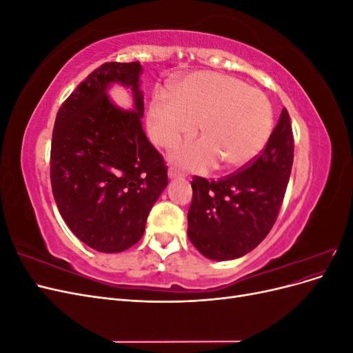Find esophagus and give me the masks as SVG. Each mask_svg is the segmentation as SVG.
Returning <instances> with one entry per match:
<instances>
[{
  "mask_svg": "<svg viewBox=\"0 0 353 353\" xmlns=\"http://www.w3.org/2000/svg\"><path fill=\"white\" fill-rule=\"evenodd\" d=\"M168 175H169V178H178V176H183L184 174L181 172L179 169L170 166V168H169V170H168Z\"/></svg>",
  "mask_w": 353,
  "mask_h": 353,
  "instance_id": "34e87169",
  "label": "esophagus"
}]
</instances>
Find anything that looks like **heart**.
Masks as SVG:
<instances>
[{"label":"heart","mask_w":353,"mask_h":353,"mask_svg":"<svg viewBox=\"0 0 353 353\" xmlns=\"http://www.w3.org/2000/svg\"><path fill=\"white\" fill-rule=\"evenodd\" d=\"M201 140L178 150V160L205 170L252 163L268 143L274 112L266 95L239 78L218 72H196L172 87V97L154 92L147 112L150 140L163 148L176 145L197 130Z\"/></svg>","instance_id":"heart-1"}]
</instances>
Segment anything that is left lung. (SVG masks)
<instances>
[{
    "mask_svg": "<svg viewBox=\"0 0 353 353\" xmlns=\"http://www.w3.org/2000/svg\"><path fill=\"white\" fill-rule=\"evenodd\" d=\"M294 138L284 108L268 143L248 166L218 181L193 176L188 239L209 259L252 252L279 216L292 174Z\"/></svg>",
    "mask_w": 353,
    "mask_h": 353,
    "instance_id": "8db88e82",
    "label": "left lung"
}]
</instances>
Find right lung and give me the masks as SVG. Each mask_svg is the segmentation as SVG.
<instances>
[{"instance_id":"right-lung-1","label":"right lung","mask_w":353,"mask_h":353,"mask_svg":"<svg viewBox=\"0 0 353 353\" xmlns=\"http://www.w3.org/2000/svg\"><path fill=\"white\" fill-rule=\"evenodd\" d=\"M140 61H109L91 72L57 112L50 179L61 218L91 249L117 253L140 241L168 185V166L143 130ZM131 86L136 110L121 111L105 91Z\"/></svg>"}]
</instances>
